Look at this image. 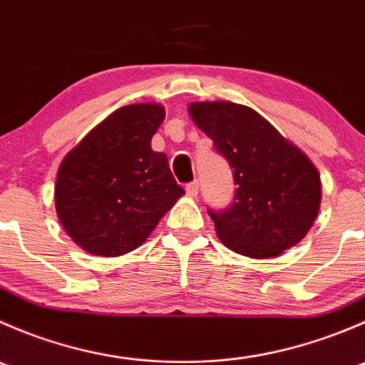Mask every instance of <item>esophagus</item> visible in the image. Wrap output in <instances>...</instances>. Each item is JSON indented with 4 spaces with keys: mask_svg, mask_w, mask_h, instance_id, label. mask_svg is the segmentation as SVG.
I'll list each match as a JSON object with an SVG mask.
<instances>
[{
    "mask_svg": "<svg viewBox=\"0 0 365 365\" xmlns=\"http://www.w3.org/2000/svg\"><path fill=\"white\" fill-rule=\"evenodd\" d=\"M197 189H200V183H197V182L187 183V187H185L187 194H189L190 197H196L197 196Z\"/></svg>",
    "mask_w": 365,
    "mask_h": 365,
    "instance_id": "34e87169",
    "label": "esophagus"
}]
</instances>
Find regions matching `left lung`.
Here are the masks:
<instances>
[{"instance_id":"1","label":"left lung","mask_w":365,"mask_h":365,"mask_svg":"<svg viewBox=\"0 0 365 365\" xmlns=\"http://www.w3.org/2000/svg\"><path fill=\"white\" fill-rule=\"evenodd\" d=\"M189 114L233 169V205L219 213L208 210L219 240L254 259L297 245L322 203V180L311 159L247 106L192 102Z\"/></svg>"}]
</instances>
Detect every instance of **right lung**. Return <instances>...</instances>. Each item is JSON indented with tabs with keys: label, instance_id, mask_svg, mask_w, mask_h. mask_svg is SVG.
<instances>
[{
	"label": "right lung",
	"instance_id": "obj_1",
	"mask_svg": "<svg viewBox=\"0 0 365 365\" xmlns=\"http://www.w3.org/2000/svg\"><path fill=\"white\" fill-rule=\"evenodd\" d=\"M164 116L155 102L116 109L60 164L58 219L86 252L116 257L134 251L185 194L165 153L152 150Z\"/></svg>",
	"mask_w": 365,
	"mask_h": 365
}]
</instances>
